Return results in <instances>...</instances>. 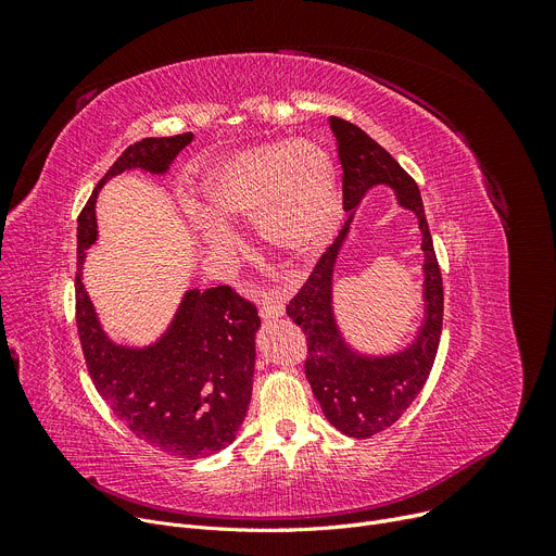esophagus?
<instances>
[{"label": "esophagus", "instance_id": "1", "mask_svg": "<svg viewBox=\"0 0 556 556\" xmlns=\"http://www.w3.org/2000/svg\"><path fill=\"white\" fill-rule=\"evenodd\" d=\"M283 302L279 300V298H266V300H263V304H261V317L263 319H266V323H268V319H279L281 315H283Z\"/></svg>", "mask_w": 556, "mask_h": 556}]
</instances>
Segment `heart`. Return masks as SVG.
<instances>
[{"mask_svg":"<svg viewBox=\"0 0 556 556\" xmlns=\"http://www.w3.org/2000/svg\"><path fill=\"white\" fill-rule=\"evenodd\" d=\"M195 229L214 256L231 252L227 223L256 220L266 245L293 261L323 252L342 218L331 153L315 139L273 141L229 153L204 173Z\"/></svg>","mask_w":556,"mask_h":556,"instance_id":"heart-1","label":"heart"}]
</instances>
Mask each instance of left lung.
Returning <instances> with one entry per match:
<instances>
[{"instance_id":"left-lung-1","label":"left lung","mask_w":556,"mask_h":556,"mask_svg":"<svg viewBox=\"0 0 556 556\" xmlns=\"http://www.w3.org/2000/svg\"><path fill=\"white\" fill-rule=\"evenodd\" d=\"M342 164V204L349 214L331 248L300 293L286 306L288 317L306 333V378L331 426L342 434L367 440L390 428L424 390L442 338L444 288L419 187L401 164L365 130L338 116L329 119ZM376 186H390L402 208L413 211L422 231L425 315L410 343L390 355L361 353L341 333L332 306V277L339 252L362 198Z\"/></svg>"}]
</instances>
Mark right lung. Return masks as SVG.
<instances>
[{
    "mask_svg": "<svg viewBox=\"0 0 556 556\" xmlns=\"http://www.w3.org/2000/svg\"><path fill=\"white\" fill-rule=\"evenodd\" d=\"M193 132L146 137L122 153L78 216L76 325L97 392L139 440L185 459L210 457L237 440L254 378L256 308L229 286L189 288L168 327L149 344L116 342L83 286L85 252L99 239L97 198L124 170L166 175Z\"/></svg>",
    "mask_w": 556,
    "mask_h": 556,
    "instance_id": "add662e5",
    "label": "right lung"
}]
</instances>
